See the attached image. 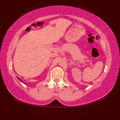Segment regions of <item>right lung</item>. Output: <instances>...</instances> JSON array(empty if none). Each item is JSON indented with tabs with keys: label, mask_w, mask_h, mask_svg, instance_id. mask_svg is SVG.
I'll use <instances>...</instances> for the list:
<instances>
[{
	"label": "right lung",
	"mask_w": 120,
	"mask_h": 120,
	"mask_svg": "<svg viewBox=\"0 0 120 120\" xmlns=\"http://www.w3.org/2000/svg\"><path fill=\"white\" fill-rule=\"evenodd\" d=\"M17 78L18 79V80H19L20 81H21V82H22V80H21V79L19 78H18V77H17ZM24 84H26V82H24Z\"/></svg>",
	"instance_id": "add662e5"
}]
</instances>
